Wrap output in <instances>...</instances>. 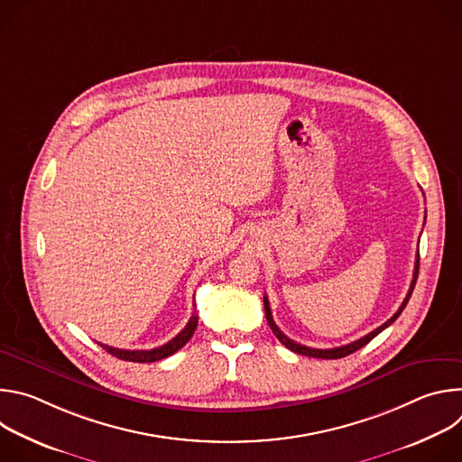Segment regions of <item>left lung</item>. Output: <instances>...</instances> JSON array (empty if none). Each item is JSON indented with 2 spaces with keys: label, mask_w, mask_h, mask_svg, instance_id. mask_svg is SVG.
<instances>
[{
  "label": "left lung",
  "mask_w": 462,
  "mask_h": 462,
  "mask_svg": "<svg viewBox=\"0 0 462 462\" xmlns=\"http://www.w3.org/2000/svg\"><path fill=\"white\" fill-rule=\"evenodd\" d=\"M417 276H419V254H417V261H415V271H413V282H411V287H410V291H408V296H406V300L402 301V305H401V309L394 312L385 323H382L380 327H376L374 331H371L369 335H365V337H362L360 340H356V342H351V344H347V346H342V347H335V349H314V347H307V346H301V344H298V342H294V340H291L289 337H285L280 328H278V325L274 323V319H273V312H271V303H269V298L267 296H263V305H265V316H267V321H269V325H271V328H273V333L276 335V338L287 347V349H291L292 353H298V355H305V356H312V358H325V360H333V358H344V356H347V355H351V353H355V351H358V349H362L365 344H369L376 335H380L385 327H389L394 319H397L401 314H402V310H404V307L408 305V301H410V298H411V292H413V289H415V283H417Z\"/></svg>",
  "instance_id": "left-lung-1"
}]
</instances>
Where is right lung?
Instances as JSON below:
<instances>
[{
  "label": "right lung",
  "mask_w": 462,
  "mask_h": 462,
  "mask_svg": "<svg viewBox=\"0 0 462 462\" xmlns=\"http://www.w3.org/2000/svg\"><path fill=\"white\" fill-rule=\"evenodd\" d=\"M197 323H199V318H197V314H191L189 321L186 323V327L182 328V331L171 338L168 344L161 346V347H155V349H148V351H127V349H116V347H109V346H104L100 344L109 355L120 358V360H127V362H139V364H148V362H157V360H162L166 356H171L173 353H177L182 346H186V342L193 337L195 328H197Z\"/></svg>",
  "instance_id": "right-lung-1"
}]
</instances>
